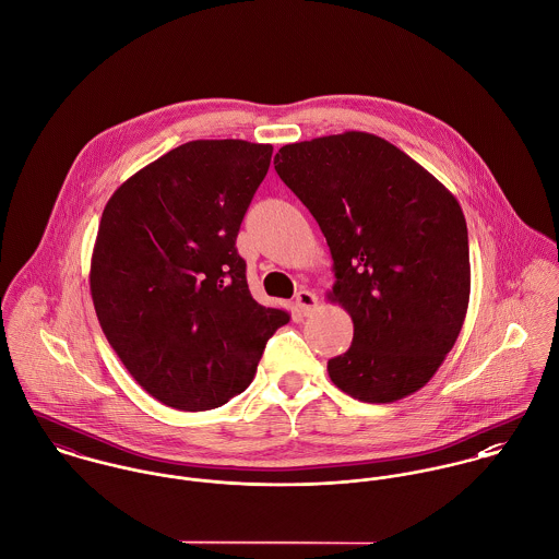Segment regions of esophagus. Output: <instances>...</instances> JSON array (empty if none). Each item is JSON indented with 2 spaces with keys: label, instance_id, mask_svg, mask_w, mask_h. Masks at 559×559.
<instances>
[{
  "label": "esophagus",
  "instance_id": "obj_1",
  "mask_svg": "<svg viewBox=\"0 0 559 559\" xmlns=\"http://www.w3.org/2000/svg\"><path fill=\"white\" fill-rule=\"evenodd\" d=\"M295 306H297V310L304 314V317H310L317 308H319V297L312 293V290H299L297 295H295Z\"/></svg>",
  "mask_w": 559,
  "mask_h": 559
}]
</instances>
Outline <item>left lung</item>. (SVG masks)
Wrapping results in <instances>:
<instances>
[{"label":"left lung","mask_w":559,"mask_h":559,"mask_svg":"<svg viewBox=\"0 0 559 559\" xmlns=\"http://www.w3.org/2000/svg\"><path fill=\"white\" fill-rule=\"evenodd\" d=\"M275 171L319 222L335 275L326 297L353 320V344L329 359V379L361 402L415 394L467 317L472 266L459 200L364 131L286 144Z\"/></svg>","instance_id":"obj_1"}]
</instances>
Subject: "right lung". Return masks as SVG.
Returning <instances> with one entry per match:
<instances>
[{"mask_svg":"<svg viewBox=\"0 0 559 559\" xmlns=\"http://www.w3.org/2000/svg\"><path fill=\"white\" fill-rule=\"evenodd\" d=\"M273 146L187 142L124 180L105 204L90 262L100 329L163 404L209 411L253 381L290 320L260 306L235 242Z\"/></svg>","mask_w":559,"mask_h":559,"instance_id":"right-lung-1","label":"right lung"}]
</instances>
